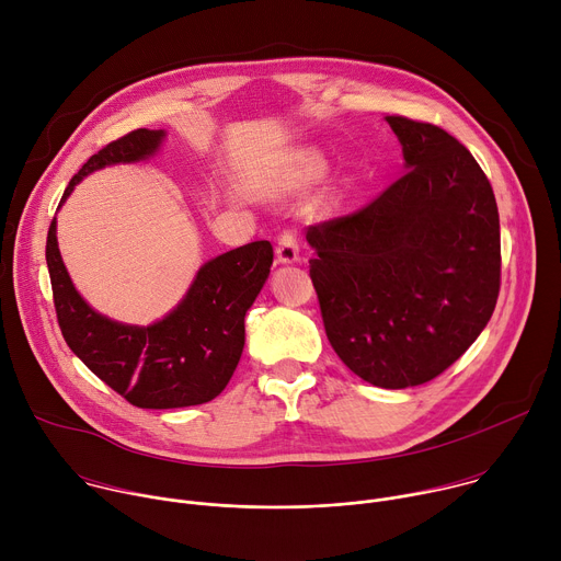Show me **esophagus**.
I'll return each instance as SVG.
<instances>
[{
  "label": "esophagus",
  "mask_w": 561,
  "mask_h": 561,
  "mask_svg": "<svg viewBox=\"0 0 561 561\" xmlns=\"http://www.w3.org/2000/svg\"><path fill=\"white\" fill-rule=\"evenodd\" d=\"M299 260V239L297 230L286 228L277 237V262L282 264H295Z\"/></svg>",
  "instance_id": "esophagus-1"
}]
</instances>
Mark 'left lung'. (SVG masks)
I'll list each match as a JSON object with an SVG mask.
<instances>
[{"label": "left lung", "mask_w": 561, "mask_h": 561, "mask_svg": "<svg viewBox=\"0 0 561 561\" xmlns=\"http://www.w3.org/2000/svg\"><path fill=\"white\" fill-rule=\"evenodd\" d=\"M407 173L364 208L308 226L310 279L340 359L379 388L420 386L489 324L502 247L493 186L444 128L388 115Z\"/></svg>", "instance_id": "left-lung-1"}]
</instances>
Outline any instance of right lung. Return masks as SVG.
<instances>
[{
	"label": "right lung",
	"instance_id": "obj_1",
	"mask_svg": "<svg viewBox=\"0 0 561 561\" xmlns=\"http://www.w3.org/2000/svg\"><path fill=\"white\" fill-rule=\"evenodd\" d=\"M164 130L137 128L95 152L66 186L59 206L89 173L150 157ZM57 322L68 348L137 409H184L215 399L244 351V317L268 279L271 242H251L206 262L186 297L150 327L119 324L95 312L68 277L57 221L46 239Z\"/></svg>",
	"mask_w": 561,
	"mask_h": 561
}]
</instances>
